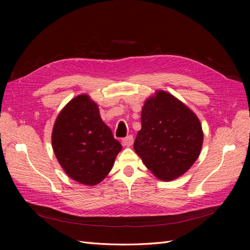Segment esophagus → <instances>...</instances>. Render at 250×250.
I'll return each instance as SVG.
<instances>
[{"label": "esophagus", "instance_id": "1", "mask_svg": "<svg viewBox=\"0 0 250 250\" xmlns=\"http://www.w3.org/2000/svg\"><path fill=\"white\" fill-rule=\"evenodd\" d=\"M122 144H123V146H125V147H130L133 144V137H132V135H128V137L123 139Z\"/></svg>", "mask_w": 250, "mask_h": 250}]
</instances>
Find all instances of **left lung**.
<instances>
[{
  "label": "left lung",
  "mask_w": 250,
  "mask_h": 250,
  "mask_svg": "<svg viewBox=\"0 0 250 250\" xmlns=\"http://www.w3.org/2000/svg\"><path fill=\"white\" fill-rule=\"evenodd\" d=\"M142 128L134 151L163 181H170L190 169L203 144L202 126L195 112L175 96L158 89L144 103Z\"/></svg>",
  "instance_id": "1"
}]
</instances>
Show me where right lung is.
Instances as JSON below:
<instances>
[{
	"instance_id": "add662e5",
	"label": "right lung",
	"mask_w": 250,
	"mask_h": 250,
	"mask_svg": "<svg viewBox=\"0 0 250 250\" xmlns=\"http://www.w3.org/2000/svg\"><path fill=\"white\" fill-rule=\"evenodd\" d=\"M52 147L67 176L96 186L107 176L122 150L86 94L78 95L60 110L52 130Z\"/></svg>"
}]
</instances>
